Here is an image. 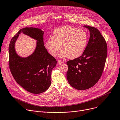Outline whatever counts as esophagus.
<instances>
[{
    "label": "esophagus",
    "mask_w": 120,
    "mask_h": 120,
    "mask_svg": "<svg viewBox=\"0 0 120 120\" xmlns=\"http://www.w3.org/2000/svg\"><path fill=\"white\" fill-rule=\"evenodd\" d=\"M62 63H63V62H62L61 60H58V64L59 65H60V64H61Z\"/></svg>",
    "instance_id": "esophagus-1"
}]
</instances>
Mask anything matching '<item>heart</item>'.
I'll return each mask as SVG.
<instances>
[{
    "label": "heart",
    "mask_w": 120,
    "mask_h": 120,
    "mask_svg": "<svg viewBox=\"0 0 120 120\" xmlns=\"http://www.w3.org/2000/svg\"><path fill=\"white\" fill-rule=\"evenodd\" d=\"M87 41V35L84 30L65 26L56 29L52 33V38L46 40L45 46L53 57L57 55L61 48L59 55L60 57L74 59L83 54Z\"/></svg>",
    "instance_id": "1"
}]
</instances>
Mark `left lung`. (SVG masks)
Segmentation results:
<instances>
[{
	"label": "left lung",
	"instance_id": "1",
	"mask_svg": "<svg viewBox=\"0 0 120 120\" xmlns=\"http://www.w3.org/2000/svg\"><path fill=\"white\" fill-rule=\"evenodd\" d=\"M90 32L88 42L83 54L67 62V78L70 85L80 90L88 89L101 78L107 54V47L99 31L94 27L84 26Z\"/></svg>",
	"mask_w": 120,
	"mask_h": 120
}]
</instances>
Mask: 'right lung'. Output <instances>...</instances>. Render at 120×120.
<instances>
[{"mask_svg": "<svg viewBox=\"0 0 120 120\" xmlns=\"http://www.w3.org/2000/svg\"><path fill=\"white\" fill-rule=\"evenodd\" d=\"M44 32L41 29L34 27L22 28L12 38L9 46L11 72L20 86L33 94L43 93L49 88L52 71L57 63L44 46ZM21 33L37 41L34 52L27 57L18 56L15 49V42Z\"/></svg>", "mask_w": 120, "mask_h": 120, "instance_id": "add662e5", "label": "right lung"}]
</instances>
